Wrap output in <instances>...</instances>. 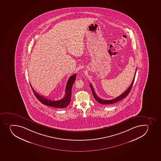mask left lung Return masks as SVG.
I'll return each instance as SVG.
<instances>
[{"instance_id":"obj_1","label":"left lung","mask_w":161,"mask_h":161,"mask_svg":"<svg viewBox=\"0 0 161 161\" xmlns=\"http://www.w3.org/2000/svg\"><path fill=\"white\" fill-rule=\"evenodd\" d=\"M136 72H135V75H134L133 81H132L131 84L130 85V86L128 88L127 90H126L125 92H124L123 93L121 94V95H119V97H117L116 98H114V99H112V100H105L101 99V98H100V97H98L97 96V94H95V91L94 90L93 87L92 86V85H91V84H90V86L91 89L92 90V93H93V95L94 97L95 100H97V101L98 102V103L101 104H104V105H109V104H114V103H116L117 102L119 101L122 100V99L125 98V97H126L127 95H128L129 92H130V91H131L132 87V86H133V82H134V81H135V77H136Z\"/></svg>"}]
</instances>
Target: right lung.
<instances>
[{
	"label": "right lung",
	"instance_id": "add662e5",
	"mask_svg": "<svg viewBox=\"0 0 161 161\" xmlns=\"http://www.w3.org/2000/svg\"><path fill=\"white\" fill-rule=\"evenodd\" d=\"M76 74H74L69 77V79L68 80L67 85H66V90H65V95L64 97L61 100H57V101H52V100L47 99L45 98L43 96L40 95V94L37 93L33 89L32 86H31L32 89L33 93L35 97L38 100L40 101L42 104L45 105L51 106V107H56V108H63L64 107H67L71 101V89H72V86L74 84L75 79H76Z\"/></svg>",
	"mask_w": 161,
	"mask_h": 161
}]
</instances>
